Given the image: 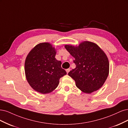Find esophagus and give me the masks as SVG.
I'll return each instance as SVG.
<instances>
[{
	"label": "esophagus",
	"instance_id": "esophagus-1",
	"mask_svg": "<svg viewBox=\"0 0 128 128\" xmlns=\"http://www.w3.org/2000/svg\"><path fill=\"white\" fill-rule=\"evenodd\" d=\"M70 68H68V69L66 70V71L67 73H68L70 72Z\"/></svg>",
	"mask_w": 128,
	"mask_h": 128
}]
</instances>
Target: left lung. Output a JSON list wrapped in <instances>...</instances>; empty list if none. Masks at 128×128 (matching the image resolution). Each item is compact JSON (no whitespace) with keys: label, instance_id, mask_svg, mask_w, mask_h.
I'll return each instance as SVG.
<instances>
[{"label":"left lung","instance_id":"8db88e82","mask_svg":"<svg viewBox=\"0 0 128 128\" xmlns=\"http://www.w3.org/2000/svg\"><path fill=\"white\" fill-rule=\"evenodd\" d=\"M75 60L74 69L68 74L76 81V86L85 93L90 94L101 88L109 73V62L104 52L98 45L89 42L78 47L65 45Z\"/></svg>","mask_w":128,"mask_h":128}]
</instances>
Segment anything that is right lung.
I'll return each instance as SVG.
<instances>
[{
	"label": "right lung",
	"mask_w": 128,
	"mask_h": 128,
	"mask_svg": "<svg viewBox=\"0 0 128 128\" xmlns=\"http://www.w3.org/2000/svg\"><path fill=\"white\" fill-rule=\"evenodd\" d=\"M56 52L47 42L37 44L27 56L25 72L28 82L36 91L44 94L55 89L60 79L66 74L62 62L55 58Z\"/></svg>",
	"instance_id": "add662e5"
}]
</instances>
